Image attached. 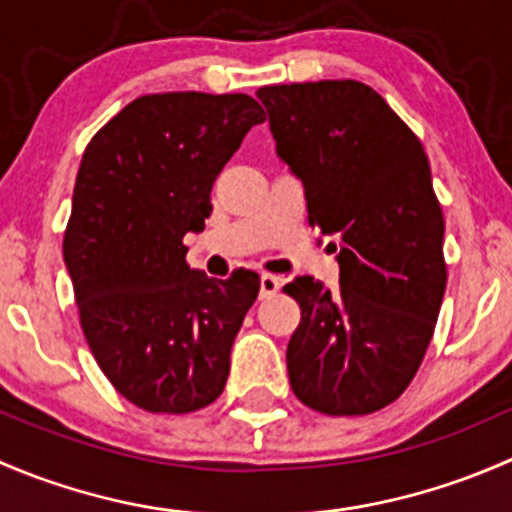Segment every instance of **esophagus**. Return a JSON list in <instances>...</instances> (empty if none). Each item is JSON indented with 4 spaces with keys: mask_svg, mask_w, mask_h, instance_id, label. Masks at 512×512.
<instances>
[{
    "mask_svg": "<svg viewBox=\"0 0 512 512\" xmlns=\"http://www.w3.org/2000/svg\"><path fill=\"white\" fill-rule=\"evenodd\" d=\"M280 287H282L280 277H275V275H262L260 277V297L262 299H267V297H272V294H277V292H280Z\"/></svg>",
    "mask_w": 512,
    "mask_h": 512,
    "instance_id": "esophagus-1",
    "label": "esophagus"
}]
</instances>
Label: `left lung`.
<instances>
[{
  "mask_svg": "<svg viewBox=\"0 0 512 512\" xmlns=\"http://www.w3.org/2000/svg\"><path fill=\"white\" fill-rule=\"evenodd\" d=\"M257 98L277 156L302 180L309 225L339 235V289L314 277L285 285L302 309L287 344L289 386L319 414H374L416 376L446 292L426 151L361 81L262 86Z\"/></svg>",
  "mask_w": 512,
  "mask_h": 512,
  "instance_id": "1",
  "label": "left lung"
}]
</instances>
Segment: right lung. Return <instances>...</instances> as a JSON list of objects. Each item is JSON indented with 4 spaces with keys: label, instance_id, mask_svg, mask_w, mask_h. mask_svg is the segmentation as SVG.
I'll use <instances>...</instances> for the list:
<instances>
[{
    "label": "right lung",
    "instance_id": "1",
    "mask_svg": "<svg viewBox=\"0 0 512 512\" xmlns=\"http://www.w3.org/2000/svg\"><path fill=\"white\" fill-rule=\"evenodd\" d=\"M262 121L247 94H148L86 146L64 262L96 364L138 409L190 414L223 394L260 277L190 270L183 237L203 230L215 178Z\"/></svg>",
    "mask_w": 512,
    "mask_h": 512
}]
</instances>
